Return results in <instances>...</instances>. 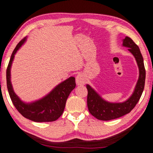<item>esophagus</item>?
I'll list each match as a JSON object with an SVG mask.
<instances>
[{"label":"esophagus","instance_id":"34e87169","mask_svg":"<svg viewBox=\"0 0 153 153\" xmlns=\"http://www.w3.org/2000/svg\"><path fill=\"white\" fill-rule=\"evenodd\" d=\"M86 82V79L85 77L82 74H77L76 77V83L77 85H84Z\"/></svg>","mask_w":153,"mask_h":153}]
</instances>
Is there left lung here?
Listing matches in <instances>:
<instances>
[{
    "mask_svg": "<svg viewBox=\"0 0 153 153\" xmlns=\"http://www.w3.org/2000/svg\"><path fill=\"white\" fill-rule=\"evenodd\" d=\"M123 45L129 48L128 51L134 55L139 68V78L135 88L134 94L127 100L122 103H110L106 102L97 94L94 89L86 85L88 90L87 105L89 112L99 120L109 121L121 117L129 113L135 108L144 89L146 80V69H145L143 58L139 48L129 37L126 36L123 40Z\"/></svg>",
    "mask_w": 153,
    "mask_h": 153,
    "instance_id": "left-lung-1",
    "label": "left lung"
}]
</instances>
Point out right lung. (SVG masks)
I'll return each instance as SVG.
<instances>
[{"label":"right lung","mask_w":153,"mask_h":153,"mask_svg":"<svg viewBox=\"0 0 153 153\" xmlns=\"http://www.w3.org/2000/svg\"><path fill=\"white\" fill-rule=\"evenodd\" d=\"M26 38L19 41L12 53L6 71L7 87L14 106L25 118L36 122H50L57 120L65 110L67 99L76 86L74 77H69L57 86L48 95L36 102L26 104L14 93L10 81V67L15 54L25 43Z\"/></svg>","instance_id":"1"}]
</instances>
